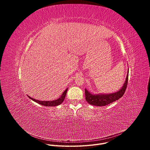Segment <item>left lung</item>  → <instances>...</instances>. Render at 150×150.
I'll use <instances>...</instances> for the list:
<instances>
[{"mask_svg":"<svg viewBox=\"0 0 150 150\" xmlns=\"http://www.w3.org/2000/svg\"><path fill=\"white\" fill-rule=\"evenodd\" d=\"M128 73H129V71H127L126 80L122 87L116 93L111 94H91L87 89H85L86 101L91 105L96 106H104L117 100L123 96L126 91L128 81Z\"/></svg>","mask_w":150,"mask_h":150,"instance_id":"obj_1","label":"left lung"}]
</instances>
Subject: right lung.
Wrapping results in <instances>:
<instances>
[{
    "label": "right lung",
    "mask_w": 150,
    "mask_h": 150,
    "mask_svg": "<svg viewBox=\"0 0 150 150\" xmlns=\"http://www.w3.org/2000/svg\"><path fill=\"white\" fill-rule=\"evenodd\" d=\"M67 91H68V88L65 90V91L63 93V94H62L60 97H59L57 100H53V101H41V100H36V99H34V98L30 97L28 96V97L30 99L33 100L34 101L40 104H41L42 105H44V106H49H49H50V107L51 106H56V105H58L62 104V103H63V100H65V98Z\"/></svg>",
    "instance_id": "obj_1"
}]
</instances>
